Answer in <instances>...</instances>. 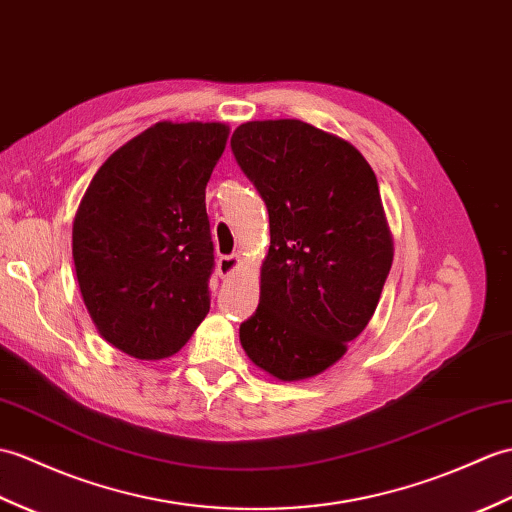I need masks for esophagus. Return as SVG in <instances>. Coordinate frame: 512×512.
<instances>
[{
    "instance_id": "obj_1",
    "label": "esophagus",
    "mask_w": 512,
    "mask_h": 512,
    "mask_svg": "<svg viewBox=\"0 0 512 512\" xmlns=\"http://www.w3.org/2000/svg\"><path fill=\"white\" fill-rule=\"evenodd\" d=\"M237 266H240V257H237V255H224V257L218 259L216 270H218V275L224 279V277H229Z\"/></svg>"
}]
</instances>
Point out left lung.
<instances>
[{
	"instance_id": "8db88e82",
	"label": "left lung",
	"mask_w": 512,
	"mask_h": 512,
	"mask_svg": "<svg viewBox=\"0 0 512 512\" xmlns=\"http://www.w3.org/2000/svg\"><path fill=\"white\" fill-rule=\"evenodd\" d=\"M231 150L270 216L242 347L283 382L314 377L362 334L392 266L375 172L347 141L301 120L246 122Z\"/></svg>"
}]
</instances>
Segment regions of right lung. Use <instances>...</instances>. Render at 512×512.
<instances>
[{
  "mask_svg": "<svg viewBox=\"0 0 512 512\" xmlns=\"http://www.w3.org/2000/svg\"><path fill=\"white\" fill-rule=\"evenodd\" d=\"M224 124L159 122L95 172L74 220L76 277L100 336L139 360L170 358L211 305L205 187Z\"/></svg>",
  "mask_w": 512,
  "mask_h": 512,
  "instance_id": "obj_1",
  "label": "right lung"
}]
</instances>
